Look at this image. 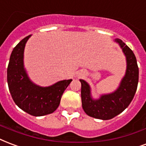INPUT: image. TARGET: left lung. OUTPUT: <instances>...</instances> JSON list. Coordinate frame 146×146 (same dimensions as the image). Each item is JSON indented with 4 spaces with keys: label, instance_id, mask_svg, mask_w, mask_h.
<instances>
[{
    "label": "left lung",
    "instance_id": "8db88e82",
    "mask_svg": "<svg viewBox=\"0 0 146 146\" xmlns=\"http://www.w3.org/2000/svg\"><path fill=\"white\" fill-rule=\"evenodd\" d=\"M122 48L127 59V70L119 88L111 94L102 96L99 100H92L90 87L86 82H81L82 106L85 113L98 119H111L121 114L130 104L136 92L139 83V67L135 54L121 40L116 39Z\"/></svg>",
    "mask_w": 146,
    "mask_h": 146
}]
</instances>
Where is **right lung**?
<instances>
[{
    "label": "right lung",
    "mask_w": 146,
    "mask_h": 146,
    "mask_svg": "<svg viewBox=\"0 0 146 146\" xmlns=\"http://www.w3.org/2000/svg\"><path fill=\"white\" fill-rule=\"evenodd\" d=\"M30 36L23 38L13 49L7 66V84L13 100L21 110L33 116H43L56 110L72 80H62L48 87H38L29 80L24 70L23 53Z\"/></svg>",
    "instance_id": "right-lung-1"
}]
</instances>
